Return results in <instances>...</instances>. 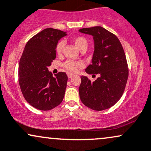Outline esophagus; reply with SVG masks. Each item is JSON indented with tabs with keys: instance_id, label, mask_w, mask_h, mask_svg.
<instances>
[{
	"instance_id": "esophagus-1",
	"label": "esophagus",
	"mask_w": 151,
	"mask_h": 151,
	"mask_svg": "<svg viewBox=\"0 0 151 151\" xmlns=\"http://www.w3.org/2000/svg\"><path fill=\"white\" fill-rule=\"evenodd\" d=\"M67 77H68L69 79H71L72 77H74V74H70V73H67Z\"/></svg>"
}]
</instances>
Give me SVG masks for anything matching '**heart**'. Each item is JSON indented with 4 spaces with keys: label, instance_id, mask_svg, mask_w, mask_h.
I'll return each instance as SVG.
<instances>
[{
    "label": "heart",
    "instance_id": "obj_1",
    "mask_svg": "<svg viewBox=\"0 0 151 151\" xmlns=\"http://www.w3.org/2000/svg\"><path fill=\"white\" fill-rule=\"evenodd\" d=\"M72 42L74 44L76 47L77 48L79 51L81 50H86L88 46V42L86 39L84 37L82 36H79V37H74L72 40ZM64 47V42L61 41V42H58V45L56 47V52L58 54H60L62 52V49ZM64 67L67 69L69 72H76L79 69L82 68L84 67L82 62H71V61H67L64 65Z\"/></svg>",
    "mask_w": 151,
    "mask_h": 151
}]
</instances>
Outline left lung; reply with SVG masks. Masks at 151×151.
<instances>
[{"label": "left lung", "mask_w": 151, "mask_h": 151, "mask_svg": "<svg viewBox=\"0 0 151 151\" xmlns=\"http://www.w3.org/2000/svg\"><path fill=\"white\" fill-rule=\"evenodd\" d=\"M79 31L92 36L94 45L91 64L85 72L99 75L94 81L81 76L80 99L93 110H105L120 99L125 89L129 77L125 53L116 36L101 26Z\"/></svg>", "instance_id": "8db88e82"}]
</instances>
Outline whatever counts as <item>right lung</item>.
<instances>
[{
	"instance_id": "obj_1",
	"label": "right lung",
	"mask_w": 151,
	"mask_h": 151,
	"mask_svg": "<svg viewBox=\"0 0 151 151\" xmlns=\"http://www.w3.org/2000/svg\"><path fill=\"white\" fill-rule=\"evenodd\" d=\"M67 32L46 28L27 42L19 63V84L24 98L34 108L51 110L61 104L68 77L65 72L53 77L48 67L56 58L59 40Z\"/></svg>"
}]
</instances>
